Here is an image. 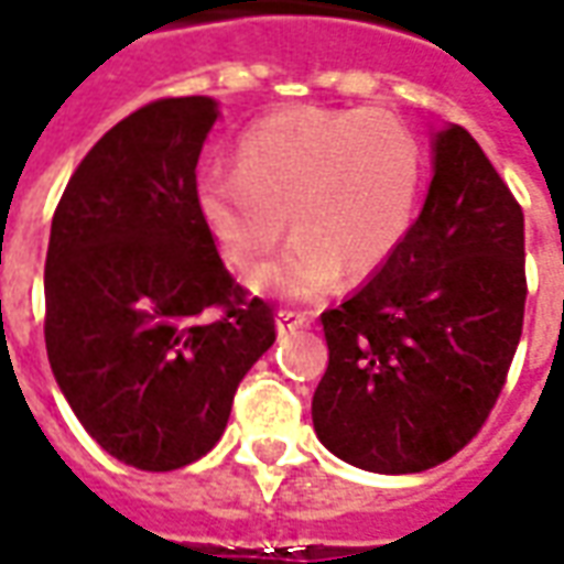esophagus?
<instances>
[{
  "label": "esophagus",
  "instance_id": "1",
  "mask_svg": "<svg viewBox=\"0 0 564 564\" xmlns=\"http://www.w3.org/2000/svg\"><path fill=\"white\" fill-rule=\"evenodd\" d=\"M307 323H311V317L302 314V311H293V307H281V311H278V329H281L283 335H286V332L305 329Z\"/></svg>",
  "mask_w": 564,
  "mask_h": 564
}]
</instances>
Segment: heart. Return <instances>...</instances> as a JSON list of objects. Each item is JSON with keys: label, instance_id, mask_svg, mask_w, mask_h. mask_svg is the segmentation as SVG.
Instances as JSON below:
<instances>
[{"label": "heart", "instance_id": "heart-1", "mask_svg": "<svg viewBox=\"0 0 564 564\" xmlns=\"http://www.w3.org/2000/svg\"><path fill=\"white\" fill-rule=\"evenodd\" d=\"M423 153L402 117L366 108H286L247 127L235 172H208L196 205L223 259L262 265L290 217L293 245L257 274L265 293L317 299L338 278L366 281L411 229Z\"/></svg>", "mask_w": 564, "mask_h": 564}]
</instances>
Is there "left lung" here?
I'll return each instance as SVG.
<instances>
[{"instance_id": "left-lung-1", "label": "left lung", "mask_w": 564, "mask_h": 564, "mask_svg": "<svg viewBox=\"0 0 564 564\" xmlns=\"http://www.w3.org/2000/svg\"><path fill=\"white\" fill-rule=\"evenodd\" d=\"M522 208L462 127L399 253L323 311L329 368L311 416L338 459L416 474L456 456L496 408L525 314Z\"/></svg>"}]
</instances>
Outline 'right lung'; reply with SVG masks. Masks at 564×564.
Wrapping results in <instances>:
<instances>
[{
	"label": "right lung",
	"mask_w": 564,
	"mask_h": 564,
	"mask_svg": "<svg viewBox=\"0 0 564 564\" xmlns=\"http://www.w3.org/2000/svg\"><path fill=\"white\" fill-rule=\"evenodd\" d=\"M208 96L156 99L68 177L44 262V344L90 437L141 471L202 459L274 344V307L223 265L196 205Z\"/></svg>",
	"instance_id": "1"
}]
</instances>
